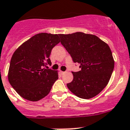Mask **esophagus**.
Segmentation results:
<instances>
[{"label": "esophagus", "instance_id": "esophagus-1", "mask_svg": "<svg viewBox=\"0 0 130 130\" xmlns=\"http://www.w3.org/2000/svg\"><path fill=\"white\" fill-rule=\"evenodd\" d=\"M61 72V74H65V72H66L61 71V72Z\"/></svg>", "mask_w": 130, "mask_h": 130}]
</instances>
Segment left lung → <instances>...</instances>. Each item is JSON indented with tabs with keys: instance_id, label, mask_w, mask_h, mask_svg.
I'll return each instance as SVG.
<instances>
[{
	"instance_id": "1",
	"label": "left lung",
	"mask_w": 130,
	"mask_h": 130,
	"mask_svg": "<svg viewBox=\"0 0 130 130\" xmlns=\"http://www.w3.org/2000/svg\"><path fill=\"white\" fill-rule=\"evenodd\" d=\"M61 43L81 70L72 72L73 80L67 84L72 93L89 99L106 87L114 68V60L109 45L98 37L76 32L60 34Z\"/></svg>"
}]
</instances>
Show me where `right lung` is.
<instances>
[{
  "label": "right lung",
  "instance_id": "right-lung-1",
  "mask_svg": "<svg viewBox=\"0 0 130 130\" xmlns=\"http://www.w3.org/2000/svg\"><path fill=\"white\" fill-rule=\"evenodd\" d=\"M60 41L57 34H36L21 45L12 54L8 79L23 98L37 101L49 94L58 78V74L47 65L52 64L51 52Z\"/></svg>",
  "mask_w": 130,
  "mask_h": 130
}]
</instances>
